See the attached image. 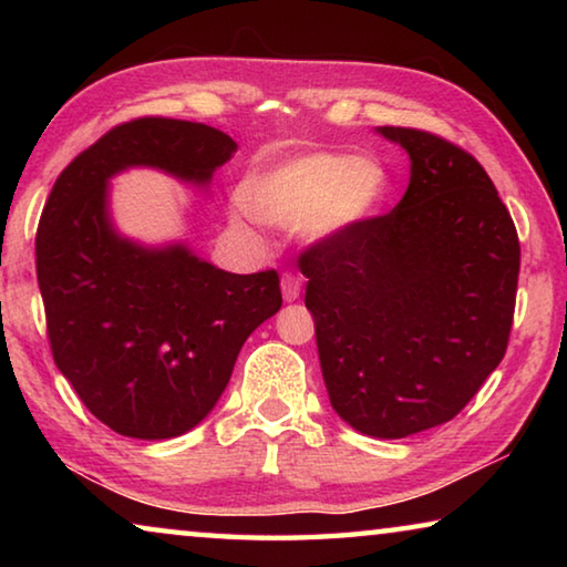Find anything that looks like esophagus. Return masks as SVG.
<instances>
[{
    "instance_id": "34e87169",
    "label": "esophagus",
    "mask_w": 567,
    "mask_h": 567,
    "mask_svg": "<svg viewBox=\"0 0 567 567\" xmlns=\"http://www.w3.org/2000/svg\"><path fill=\"white\" fill-rule=\"evenodd\" d=\"M280 287H282V297L285 302H295L297 297H300L302 292V280L292 272H285L282 280H280Z\"/></svg>"
}]
</instances>
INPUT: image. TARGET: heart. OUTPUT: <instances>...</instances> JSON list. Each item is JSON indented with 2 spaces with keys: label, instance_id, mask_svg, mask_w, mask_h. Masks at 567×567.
<instances>
[{
  "label": "heart",
  "instance_id": "1",
  "mask_svg": "<svg viewBox=\"0 0 567 567\" xmlns=\"http://www.w3.org/2000/svg\"><path fill=\"white\" fill-rule=\"evenodd\" d=\"M388 175L378 162L338 152H312L257 167L243 182V205L265 225L300 227L312 243H328L378 215Z\"/></svg>",
  "mask_w": 567,
  "mask_h": 567
}]
</instances>
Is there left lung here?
Wrapping results in <instances>:
<instances>
[{
	"instance_id": "left-lung-1",
	"label": "left lung",
	"mask_w": 567,
	"mask_h": 567,
	"mask_svg": "<svg viewBox=\"0 0 567 567\" xmlns=\"http://www.w3.org/2000/svg\"><path fill=\"white\" fill-rule=\"evenodd\" d=\"M410 155L395 209L300 255L338 415L398 440L453 420L501 364L520 243L483 165L433 132L378 127Z\"/></svg>"
}]
</instances>
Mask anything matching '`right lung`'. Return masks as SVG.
Masks as SVG:
<instances>
[{
  "instance_id": "add662e5",
  "label": "right lung",
  "mask_w": 567,
  "mask_h": 567,
  "mask_svg": "<svg viewBox=\"0 0 567 567\" xmlns=\"http://www.w3.org/2000/svg\"><path fill=\"white\" fill-rule=\"evenodd\" d=\"M237 152L199 122L117 124L56 177L37 227V280L56 368L114 433L167 440L217 405L255 328L282 307L275 270L225 272L187 245L145 247L110 219V179L155 167L207 187Z\"/></svg>"
}]
</instances>
